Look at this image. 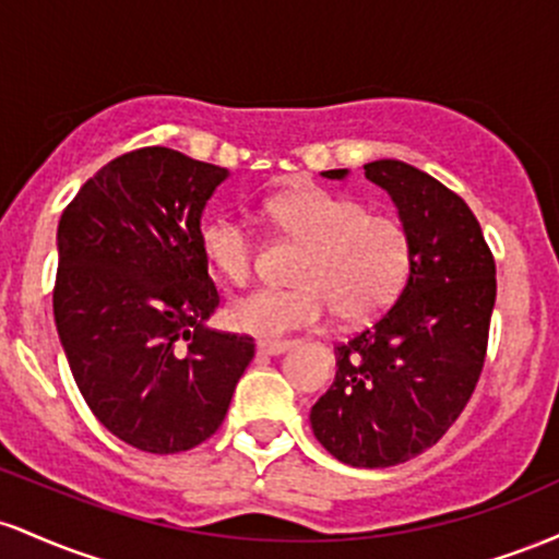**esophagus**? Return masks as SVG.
I'll return each instance as SVG.
<instances>
[{"label": "esophagus", "instance_id": "esophagus-1", "mask_svg": "<svg viewBox=\"0 0 559 559\" xmlns=\"http://www.w3.org/2000/svg\"><path fill=\"white\" fill-rule=\"evenodd\" d=\"M288 346H292V342H260L258 344V355H267V357L284 355Z\"/></svg>", "mask_w": 559, "mask_h": 559}]
</instances>
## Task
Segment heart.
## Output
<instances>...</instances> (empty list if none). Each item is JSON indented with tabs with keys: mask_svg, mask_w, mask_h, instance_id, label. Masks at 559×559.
Wrapping results in <instances>:
<instances>
[{
	"mask_svg": "<svg viewBox=\"0 0 559 559\" xmlns=\"http://www.w3.org/2000/svg\"><path fill=\"white\" fill-rule=\"evenodd\" d=\"M281 234L301 243L292 288H260L228 307L236 329L260 338L312 329L325 312L368 323L394 305L413 271V236L400 217L370 213L355 197L301 186L267 202ZM204 260L223 281L243 286L254 273L258 241L236 215H215L199 230Z\"/></svg>",
	"mask_w": 559,
	"mask_h": 559,
	"instance_id": "1",
	"label": "heart"
}]
</instances>
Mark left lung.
<instances>
[{
  "mask_svg": "<svg viewBox=\"0 0 559 559\" xmlns=\"http://www.w3.org/2000/svg\"><path fill=\"white\" fill-rule=\"evenodd\" d=\"M344 178L346 170H325ZM413 236V271L370 329L336 344V378L312 433L352 467H391L449 431L484 370L497 265L463 197L400 159L365 165Z\"/></svg>",
  "mask_w": 559,
  "mask_h": 559,
  "instance_id": "8db88e82",
  "label": "left lung"
}]
</instances>
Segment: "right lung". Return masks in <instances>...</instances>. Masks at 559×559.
I'll use <instances>...</instances> for the list:
<instances>
[{"label":"right lung","mask_w":559,"mask_h":559,"mask_svg":"<svg viewBox=\"0 0 559 559\" xmlns=\"http://www.w3.org/2000/svg\"><path fill=\"white\" fill-rule=\"evenodd\" d=\"M226 168L144 146L81 186L57 228L55 323L107 431L152 454L207 441L254 338L204 325L221 305L199 217Z\"/></svg>","instance_id":"obj_1"}]
</instances>
